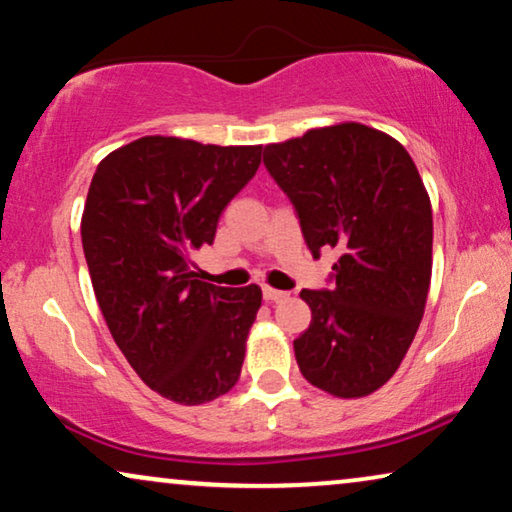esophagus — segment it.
<instances>
[{"mask_svg":"<svg viewBox=\"0 0 512 512\" xmlns=\"http://www.w3.org/2000/svg\"><path fill=\"white\" fill-rule=\"evenodd\" d=\"M262 295H264V299H267V302H283V299H288V297H290L288 292L276 290V288H269V285H264Z\"/></svg>","mask_w":512,"mask_h":512,"instance_id":"esophagus-1","label":"esophagus"}]
</instances>
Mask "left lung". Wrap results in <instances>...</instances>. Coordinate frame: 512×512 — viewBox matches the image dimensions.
<instances>
[{
  "mask_svg": "<svg viewBox=\"0 0 512 512\" xmlns=\"http://www.w3.org/2000/svg\"><path fill=\"white\" fill-rule=\"evenodd\" d=\"M264 166L295 203L304 241L339 250L335 288L302 290L311 325L295 339L304 379L365 398L403 363L433 271L431 199L412 156L358 121L264 147Z\"/></svg>",
  "mask_w": 512,
  "mask_h": 512,
  "instance_id": "8db88e82",
  "label": "left lung"
}]
</instances>
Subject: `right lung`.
I'll return each mask as SVG.
<instances>
[{"label":"right lung","mask_w":512,"mask_h":512,"mask_svg":"<svg viewBox=\"0 0 512 512\" xmlns=\"http://www.w3.org/2000/svg\"><path fill=\"white\" fill-rule=\"evenodd\" d=\"M260 161L262 145L145 135L109 152L88 187L81 243L95 299L138 377L173 403H210L241 377L260 285L217 288L192 257Z\"/></svg>","instance_id":"1"}]
</instances>
